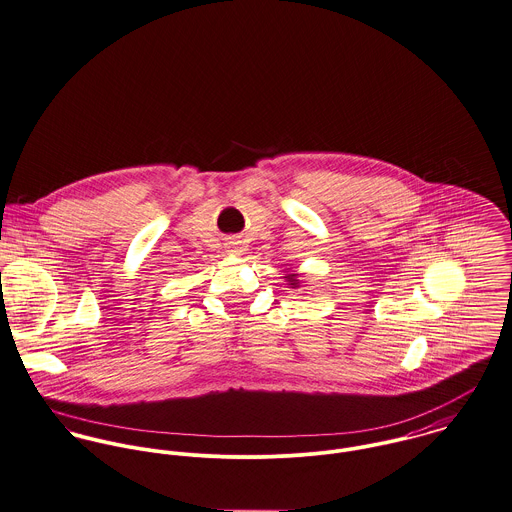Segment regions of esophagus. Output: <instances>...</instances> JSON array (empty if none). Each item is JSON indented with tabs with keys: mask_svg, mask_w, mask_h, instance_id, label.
I'll return each mask as SVG.
<instances>
[{
	"mask_svg": "<svg viewBox=\"0 0 512 512\" xmlns=\"http://www.w3.org/2000/svg\"><path fill=\"white\" fill-rule=\"evenodd\" d=\"M241 241H229L228 243V251L231 255H239L241 253V245H239Z\"/></svg>",
	"mask_w": 512,
	"mask_h": 512,
	"instance_id": "esophagus-1",
	"label": "esophagus"
}]
</instances>
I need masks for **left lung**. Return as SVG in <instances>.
<instances>
[{
  "label": "left lung",
  "mask_w": 512,
  "mask_h": 512,
  "mask_svg": "<svg viewBox=\"0 0 512 512\" xmlns=\"http://www.w3.org/2000/svg\"><path fill=\"white\" fill-rule=\"evenodd\" d=\"M284 279H286V283L290 284V288H298V286H300V281H298V275H296V273L286 275Z\"/></svg>",
  "instance_id": "1"
}]
</instances>
